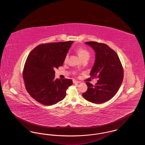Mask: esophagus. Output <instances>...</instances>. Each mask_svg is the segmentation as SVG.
<instances>
[{"mask_svg": "<svg viewBox=\"0 0 145 145\" xmlns=\"http://www.w3.org/2000/svg\"><path fill=\"white\" fill-rule=\"evenodd\" d=\"M73 83L74 84H79V83H80V82L79 81H76V80H73Z\"/></svg>", "mask_w": 145, "mask_h": 145, "instance_id": "esophagus-1", "label": "esophagus"}]
</instances>
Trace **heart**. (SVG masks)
<instances>
[{
    "instance_id": "heart-1",
    "label": "heart",
    "mask_w": 145,
    "mask_h": 145,
    "mask_svg": "<svg viewBox=\"0 0 145 145\" xmlns=\"http://www.w3.org/2000/svg\"><path fill=\"white\" fill-rule=\"evenodd\" d=\"M76 52L78 54V55H79V56L83 60L85 58H89L90 56V53L88 50H87L86 49L84 48H79L76 50ZM68 57V55L66 56L65 57V61L67 60Z\"/></svg>"
}]
</instances>
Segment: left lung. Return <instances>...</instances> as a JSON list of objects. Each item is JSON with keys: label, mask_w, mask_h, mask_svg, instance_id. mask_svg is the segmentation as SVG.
Returning a JSON list of instances; mask_svg holds the SVG:
<instances>
[{"label": "left lung", "mask_w": 145, "mask_h": 145, "mask_svg": "<svg viewBox=\"0 0 145 145\" xmlns=\"http://www.w3.org/2000/svg\"><path fill=\"white\" fill-rule=\"evenodd\" d=\"M95 50L96 60L90 72L99 80L95 85L86 82L88 90L83 93L86 100L93 103H103L117 93L123 79V69L117 53L108 45L97 42H86Z\"/></svg>", "instance_id": "obj_1"}]
</instances>
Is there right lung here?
<instances>
[{"instance_id": "obj_1", "label": "right lung", "mask_w": 145, "mask_h": 145, "mask_svg": "<svg viewBox=\"0 0 145 145\" xmlns=\"http://www.w3.org/2000/svg\"><path fill=\"white\" fill-rule=\"evenodd\" d=\"M73 41L41 44L28 55L23 72L27 91L39 103L52 105L62 101L72 85L69 79H55V69L62 66Z\"/></svg>"}]
</instances>
